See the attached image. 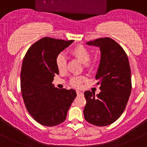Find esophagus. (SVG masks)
I'll return each mask as SVG.
<instances>
[{
  "instance_id": "obj_1",
  "label": "esophagus",
  "mask_w": 147,
  "mask_h": 147,
  "mask_svg": "<svg viewBox=\"0 0 147 147\" xmlns=\"http://www.w3.org/2000/svg\"><path fill=\"white\" fill-rule=\"evenodd\" d=\"M76 93H77V95L78 96H82L83 94V92H82L81 91H79V90H77Z\"/></svg>"
}]
</instances>
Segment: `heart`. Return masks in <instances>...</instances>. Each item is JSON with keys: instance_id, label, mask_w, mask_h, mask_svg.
<instances>
[{"instance_id": "heart-1", "label": "heart", "mask_w": 147, "mask_h": 147, "mask_svg": "<svg viewBox=\"0 0 147 147\" xmlns=\"http://www.w3.org/2000/svg\"><path fill=\"white\" fill-rule=\"evenodd\" d=\"M70 54L74 57L76 58L77 59H78L82 64H84L85 67L86 69H90L92 67V62L90 60V53L88 50V49L83 45H78L75 46L70 50ZM56 65L59 71L65 70L66 67H67V59H66V57L64 55L60 54L57 57ZM82 80L83 79L81 78L75 77V78H72L71 80V83L73 86L78 87L81 84Z\"/></svg>"}]
</instances>
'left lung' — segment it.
<instances>
[{
    "mask_svg": "<svg viewBox=\"0 0 147 147\" xmlns=\"http://www.w3.org/2000/svg\"><path fill=\"white\" fill-rule=\"evenodd\" d=\"M99 47L101 57L95 78L100 92H84L86 105L85 119L97 126L113 123L123 113L130 97L131 71L128 58L121 45L110 38H101L87 42Z\"/></svg>",
    "mask_w": 147,
    "mask_h": 147,
    "instance_id": "left-lung-1",
    "label": "left lung"
}]
</instances>
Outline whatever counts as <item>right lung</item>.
I'll use <instances>...</instances> for the list:
<instances>
[{
    "mask_svg": "<svg viewBox=\"0 0 147 147\" xmlns=\"http://www.w3.org/2000/svg\"><path fill=\"white\" fill-rule=\"evenodd\" d=\"M74 40L44 37L30 47L21 70V90L27 111L40 124L55 126L67 118L76 97L74 89H59L53 83L59 70L56 58Z\"/></svg>",
    "mask_w": 147,
    "mask_h": 147,
    "instance_id": "obj_1",
    "label": "right lung"
}]
</instances>
